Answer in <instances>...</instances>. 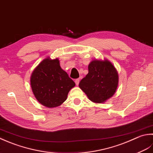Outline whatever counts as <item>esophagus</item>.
<instances>
[{"label":"esophagus","instance_id":"34e87169","mask_svg":"<svg viewBox=\"0 0 153 153\" xmlns=\"http://www.w3.org/2000/svg\"><path fill=\"white\" fill-rule=\"evenodd\" d=\"M79 82H80V79H76L75 80V83H76V85L77 86L79 85Z\"/></svg>","mask_w":153,"mask_h":153}]
</instances>
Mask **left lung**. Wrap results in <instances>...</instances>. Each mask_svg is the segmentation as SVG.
Instances as JSON below:
<instances>
[{
  "instance_id": "1",
  "label": "left lung",
  "mask_w": 153,
  "mask_h": 153,
  "mask_svg": "<svg viewBox=\"0 0 153 153\" xmlns=\"http://www.w3.org/2000/svg\"><path fill=\"white\" fill-rule=\"evenodd\" d=\"M119 77L116 68L108 60H93L88 65V73L80 80V88L90 100L104 103L114 96Z\"/></svg>"
}]
</instances>
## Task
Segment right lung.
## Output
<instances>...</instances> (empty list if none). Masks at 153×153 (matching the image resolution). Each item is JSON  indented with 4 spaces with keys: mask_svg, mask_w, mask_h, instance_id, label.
Instances as JSON below:
<instances>
[{
    "mask_svg": "<svg viewBox=\"0 0 153 153\" xmlns=\"http://www.w3.org/2000/svg\"><path fill=\"white\" fill-rule=\"evenodd\" d=\"M32 92L37 100L48 108L59 106L66 100L74 81L60 67L57 58H46L40 63L30 78Z\"/></svg>",
    "mask_w": 153,
    "mask_h": 153,
    "instance_id": "obj_1",
    "label": "right lung"
}]
</instances>
